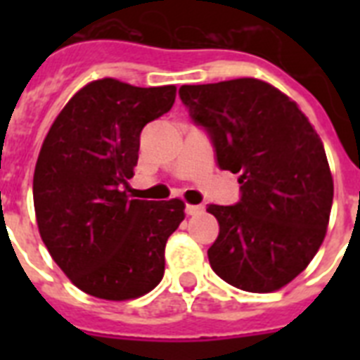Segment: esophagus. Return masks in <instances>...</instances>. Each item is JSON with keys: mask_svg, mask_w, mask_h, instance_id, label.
Returning a JSON list of instances; mask_svg holds the SVG:
<instances>
[{"mask_svg": "<svg viewBox=\"0 0 360 360\" xmlns=\"http://www.w3.org/2000/svg\"><path fill=\"white\" fill-rule=\"evenodd\" d=\"M185 213L186 214H200V213H203V205H186Z\"/></svg>", "mask_w": 360, "mask_h": 360, "instance_id": "1", "label": "esophagus"}]
</instances>
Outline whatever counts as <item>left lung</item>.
<instances>
[{
  "instance_id": "1",
  "label": "left lung",
  "mask_w": 360,
  "mask_h": 360,
  "mask_svg": "<svg viewBox=\"0 0 360 360\" xmlns=\"http://www.w3.org/2000/svg\"><path fill=\"white\" fill-rule=\"evenodd\" d=\"M179 97L219 168L240 174L239 202L207 207L220 226L211 269L252 293L284 288L327 233L335 186L323 141L288 95L256 78L181 86Z\"/></svg>"
}]
</instances>
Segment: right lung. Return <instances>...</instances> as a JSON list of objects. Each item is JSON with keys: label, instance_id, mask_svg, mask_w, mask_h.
<instances>
[{"label": "right lung", "instance_id": "right-lung-1", "mask_svg": "<svg viewBox=\"0 0 360 360\" xmlns=\"http://www.w3.org/2000/svg\"><path fill=\"white\" fill-rule=\"evenodd\" d=\"M175 86L95 80L48 130L33 175L37 226L50 256L87 295L129 301L164 276L166 240L185 219L181 200H130L141 129L172 110Z\"/></svg>", "mask_w": 360, "mask_h": 360}]
</instances>
